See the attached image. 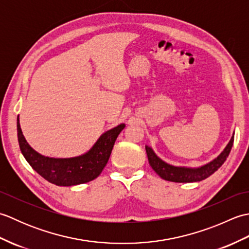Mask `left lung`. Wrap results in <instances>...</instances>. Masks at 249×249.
I'll return each instance as SVG.
<instances>
[{
	"instance_id": "obj_1",
	"label": "left lung",
	"mask_w": 249,
	"mask_h": 249,
	"mask_svg": "<svg viewBox=\"0 0 249 249\" xmlns=\"http://www.w3.org/2000/svg\"><path fill=\"white\" fill-rule=\"evenodd\" d=\"M233 140L234 136H232L229 143L227 144L224 151L215 160L198 168L178 167L167 163L166 161L160 160L149 145H145V151L150 166L161 178L176 183H193L200 182L202 179L209 178L215 171H217L218 168L223 166V163L226 161L227 157L229 155L232 145H233Z\"/></svg>"
}]
</instances>
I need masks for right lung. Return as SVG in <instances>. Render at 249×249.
I'll list each match as a JSON object with an SVG mask.
<instances>
[{"label":"right lung","mask_w":249,"mask_h":249,"mask_svg":"<svg viewBox=\"0 0 249 249\" xmlns=\"http://www.w3.org/2000/svg\"><path fill=\"white\" fill-rule=\"evenodd\" d=\"M125 124H120L107 130L87 153L71 158H53L44 156L32 149L26 142L17 119L18 142L25 160L47 181L57 186H73L96 178L107 165L111 151Z\"/></svg>","instance_id":"add662e5"}]
</instances>
